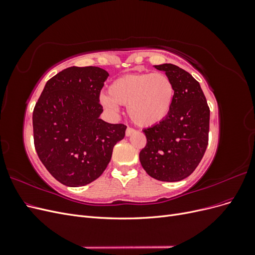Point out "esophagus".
I'll return each instance as SVG.
<instances>
[{
  "label": "esophagus",
  "instance_id": "obj_1",
  "mask_svg": "<svg viewBox=\"0 0 255 255\" xmlns=\"http://www.w3.org/2000/svg\"><path fill=\"white\" fill-rule=\"evenodd\" d=\"M134 132H135V129H134V128H127V130H126V135L128 137V136L132 135Z\"/></svg>",
  "mask_w": 255,
  "mask_h": 255
}]
</instances>
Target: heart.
Returning a JSON list of instances; mask_svg holds the SVG:
<instances>
[{"mask_svg": "<svg viewBox=\"0 0 255 255\" xmlns=\"http://www.w3.org/2000/svg\"><path fill=\"white\" fill-rule=\"evenodd\" d=\"M175 88L168 75L161 72H142L122 75L112 82L109 96H100V102L115 114L118 105L128 106V114L137 126L149 128L159 125L170 114Z\"/></svg>", "mask_w": 255, "mask_h": 255, "instance_id": "b5f03b06", "label": "heart"}]
</instances>
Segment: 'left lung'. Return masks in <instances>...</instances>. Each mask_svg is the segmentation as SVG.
Masks as SVG:
<instances>
[{"label":"left lung","mask_w":255,"mask_h":255,"mask_svg":"<svg viewBox=\"0 0 255 255\" xmlns=\"http://www.w3.org/2000/svg\"><path fill=\"white\" fill-rule=\"evenodd\" d=\"M172 81L175 98L168 117L144 128L146 144L139 153L142 168L153 179L177 182L189 176L208 143L210 107L200 84L172 64L154 66Z\"/></svg>","instance_id":"obj_1"}]
</instances>
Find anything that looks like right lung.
I'll use <instances>...</instances> for the list:
<instances>
[{"label":"right lung","instance_id":"1","mask_svg":"<svg viewBox=\"0 0 255 255\" xmlns=\"http://www.w3.org/2000/svg\"><path fill=\"white\" fill-rule=\"evenodd\" d=\"M110 74L99 67H70L50 79L33 112L38 157L61 184L80 187L97 180L111 161L125 125L100 119V91Z\"/></svg>","mask_w":255,"mask_h":255}]
</instances>
